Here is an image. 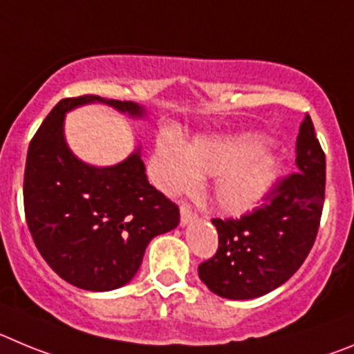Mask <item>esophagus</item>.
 <instances>
[{
	"mask_svg": "<svg viewBox=\"0 0 354 354\" xmlns=\"http://www.w3.org/2000/svg\"><path fill=\"white\" fill-rule=\"evenodd\" d=\"M196 213L192 212V208H190L189 205H181L180 206V222L181 225H187L190 224V222L196 221Z\"/></svg>",
	"mask_w": 354,
	"mask_h": 354,
	"instance_id": "1",
	"label": "esophagus"
}]
</instances>
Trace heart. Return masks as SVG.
<instances>
[{
    "instance_id": "heart-1",
    "label": "heart",
    "mask_w": 354,
    "mask_h": 354,
    "mask_svg": "<svg viewBox=\"0 0 354 354\" xmlns=\"http://www.w3.org/2000/svg\"><path fill=\"white\" fill-rule=\"evenodd\" d=\"M279 174V160L257 133L197 138L190 145L160 139L151 157V176L169 196L197 189L199 178H215L212 199L222 213L241 216L268 196Z\"/></svg>"
}]
</instances>
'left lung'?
Instances as JSON below:
<instances>
[{
  "label": "left lung",
  "mask_w": 354,
  "mask_h": 354,
  "mask_svg": "<svg viewBox=\"0 0 354 354\" xmlns=\"http://www.w3.org/2000/svg\"><path fill=\"white\" fill-rule=\"evenodd\" d=\"M298 173L279 180L264 205L236 221L213 218L218 250L199 264V279L215 295L252 300L291 279L310 252L324 203L326 160L305 116L296 138Z\"/></svg>",
  "instance_id": "8db88e82"
}]
</instances>
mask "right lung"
<instances>
[{
	"label": "right lung",
	"mask_w": 354,
	"mask_h": 354,
	"mask_svg": "<svg viewBox=\"0 0 354 354\" xmlns=\"http://www.w3.org/2000/svg\"><path fill=\"white\" fill-rule=\"evenodd\" d=\"M93 102L132 118L146 114L136 102L97 95L59 100L28 148L24 213L38 252L63 280L86 291H113L138 273L149 241L180 224V209L149 185L141 148L109 167L72 153L65 114Z\"/></svg>",
	"instance_id": "add662e5"
}]
</instances>
